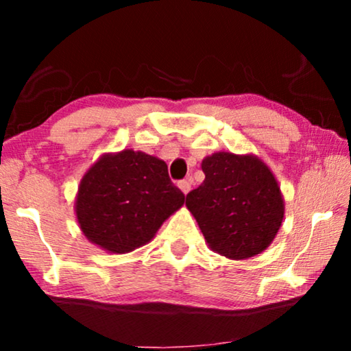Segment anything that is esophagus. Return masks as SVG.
<instances>
[{
	"instance_id": "obj_1",
	"label": "esophagus",
	"mask_w": 351,
	"mask_h": 351,
	"mask_svg": "<svg viewBox=\"0 0 351 351\" xmlns=\"http://www.w3.org/2000/svg\"><path fill=\"white\" fill-rule=\"evenodd\" d=\"M179 189L182 190V193L186 195L191 190V182L190 180H180L179 182Z\"/></svg>"
}]
</instances>
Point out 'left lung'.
<instances>
[{
    "label": "left lung",
    "instance_id": "obj_1",
    "mask_svg": "<svg viewBox=\"0 0 351 351\" xmlns=\"http://www.w3.org/2000/svg\"><path fill=\"white\" fill-rule=\"evenodd\" d=\"M206 179L186 195L210 251L246 261L265 251L285 219V198L270 167L252 153L215 152L201 161Z\"/></svg>",
    "mask_w": 351,
    "mask_h": 351
}]
</instances>
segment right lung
Instances as JSON below:
<instances>
[{
  "instance_id": "obj_1",
  "label": "right lung",
  "mask_w": 351,
  "mask_h": 351,
  "mask_svg": "<svg viewBox=\"0 0 351 351\" xmlns=\"http://www.w3.org/2000/svg\"><path fill=\"white\" fill-rule=\"evenodd\" d=\"M185 203L160 158L124 148L104 153L80 182L75 214L90 243L126 254L150 243Z\"/></svg>"
}]
</instances>
